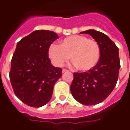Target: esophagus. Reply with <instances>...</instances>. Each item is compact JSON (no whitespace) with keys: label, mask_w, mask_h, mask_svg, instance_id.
I'll list each match as a JSON object with an SVG mask.
<instances>
[{"label":"esophagus","mask_w":130,"mask_h":130,"mask_svg":"<svg viewBox=\"0 0 130 130\" xmlns=\"http://www.w3.org/2000/svg\"><path fill=\"white\" fill-rule=\"evenodd\" d=\"M68 72V70H67V69H65V68H64L63 70H62V72L64 73V72Z\"/></svg>","instance_id":"34e87169"}]
</instances>
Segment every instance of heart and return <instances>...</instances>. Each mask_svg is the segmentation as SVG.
<instances>
[{
  "mask_svg": "<svg viewBox=\"0 0 130 130\" xmlns=\"http://www.w3.org/2000/svg\"><path fill=\"white\" fill-rule=\"evenodd\" d=\"M48 56L53 64L62 66L70 58L74 66L81 71H89L98 64L101 56L99 43L94 39L85 36L75 35L64 38L61 44L51 43L49 46Z\"/></svg>",
  "mask_w": 130,
  "mask_h": 130,
  "instance_id": "heart-1",
  "label": "heart"
}]
</instances>
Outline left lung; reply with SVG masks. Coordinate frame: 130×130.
<instances>
[{"mask_svg":"<svg viewBox=\"0 0 130 130\" xmlns=\"http://www.w3.org/2000/svg\"><path fill=\"white\" fill-rule=\"evenodd\" d=\"M80 34H89L95 39L100 46L101 56L98 64L91 70L74 73L70 91L80 103L93 105L106 99L117 84L120 68L119 49L101 32L89 29Z\"/></svg>","mask_w":130,"mask_h":130,"instance_id":"obj_1","label":"left lung"}]
</instances>
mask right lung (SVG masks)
Wrapping results in <instances>:
<instances>
[{
	"mask_svg": "<svg viewBox=\"0 0 130 130\" xmlns=\"http://www.w3.org/2000/svg\"><path fill=\"white\" fill-rule=\"evenodd\" d=\"M57 39L58 35L52 31L36 30L17 43L9 78L15 95L29 106L47 104L55 83L62 76V68L52 66L47 53Z\"/></svg>",
	"mask_w": 130,
	"mask_h": 130,
	"instance_id": "right-lung-1",
	"label": "right lung"
}]
</instances>
